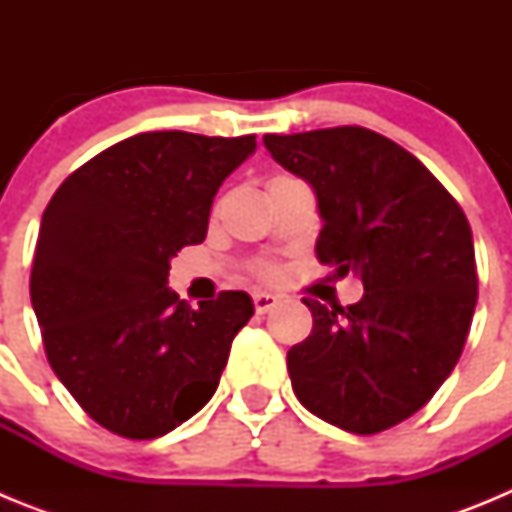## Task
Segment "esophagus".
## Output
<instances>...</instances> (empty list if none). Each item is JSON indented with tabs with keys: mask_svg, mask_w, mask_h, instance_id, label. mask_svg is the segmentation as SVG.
<instances>
[{
	"mask_svg": "<svg viewBox=\"0 0 512 512\" xmlns=\"http://www.w3.org/2000/svg\"><path fill=\"white\" fill-rule=\"evenodd\" d=\"M277 305H279L277 295H271V292H253V307H256V312H261V315Z\"/></svg>",
	"mask_w": 512,
	"mask_h": 512,
	"instance_id": "1",
	"label": "esophagus"
}]
</instances>
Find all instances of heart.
Instances as JSON below:
<instances>
[{
  "mask_svg": "<svg viewBox=\"0 0 512 512\" xmlns=\"http://www.w3.org/2000/svg\"><path fill=\"white\" fill-rule=\"evenodd\" d=\"M266 274H274V269H266Z\"/></svg>",
  "mask_w": 512,
  "mask_h": 512,
  "instance_id": "1",
  "label": "heart"
}]
</instances>
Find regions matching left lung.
Segmentation results:
<instances>
[{
  "mask_svg": "<svg viewBox=\"0 0 512 512\" xmlns=\"http://www.w3.org/2000/svg\"><path fill=\"white\" fill-rule=\"evenodd\" d=\"M271 158L315 192V253L364 284L356 305H320L289 348L297 400L372 436L418 413L454 372L477 305L467 215L413 153L366 128L264 135Z\"/></svg>",
  "mask_w": 512,
  "mask_h": 512,
  "instance_id": "8db88e82",
  "label": "left lung"
}]
</instances>
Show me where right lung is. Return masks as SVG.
Instances as JSON below:
<instances>
[{"label":"right lung","instance_id":"right-lung-1","mask_svg":"<svg viewBox=\"0 0 512 512\" xmlns=\"http://www.w3.org/2000/svg\"><path fill=\"white\" fill-rule=\"evenodd\" d=\"M253 151V135L140 133L76 169L45 207L30 274L45 354L117 436H166L200 413L251 320L246 292L189 307L169 269L205 241L217 189Z\"/></svg>","mask_w":512,"mask_h":512}]
</instances>
